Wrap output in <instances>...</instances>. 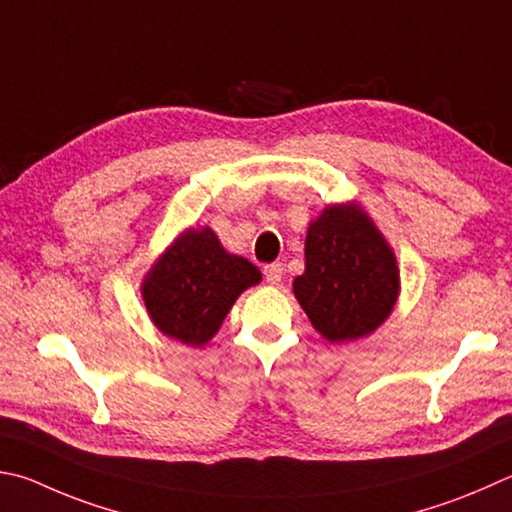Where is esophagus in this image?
Here are the masks:
<instances>
[{"label":"esophagus","instance_id":"34e87169","mask_svg":"<svg viewBox=\"0 0 512 512\" xmlns=\"http://www.w3.org/2000/svg\"><path fill=\"white\" fill-rule=\"evenodd\" d=\"M264 277H266L268 284H280L282 277H284V266L280 262L264 266Z\"/></svg>","mask_w":512,"mask_h":512}]
</instances>
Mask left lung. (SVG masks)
Here are the masks:
<instances>
[{
  "instance_id": "left-lung-1",
  "label": "left lung",
  "mask_w": 512,
  "mask_h": 512,
  "mask_svg": "<svg viewBox=\"0 0 512 512\" xmlns=\"http://www.w3.org/2000/svg\"><path fill=\"white\" fill-rule=\"evenodd\" d=\"M293 293L329 342L367 338L392 315L401 271L394 248L360 203H333L311 219L304 273L293 280Z\"/></svg>"
}]
</instances>
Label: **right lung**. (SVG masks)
<instances>
[{
  "label": "right lung",
  "mask_w": 512,
  "mask_h": 512,
  "mask_svg": "<svg viewBox=\"0 0 512 512\" xmlns=\"http://www.w3.org/2000/svg\"><path fill=\"white\" fill-rule=\"evenodd\" d=\"M262 282L248 259L221 246L210 226L185 228L145 273L141 295L154 327L188 347L215 338L246 288Z\"/></svg>",
  "instance_id": "1"
}]
</instances>
